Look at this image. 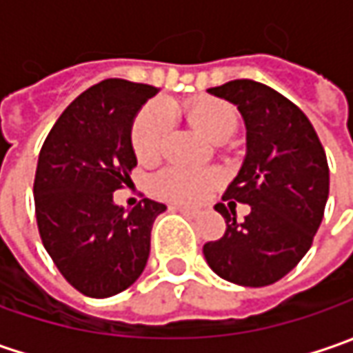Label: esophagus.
<instances>
[{"instance_id":"esophagus-1","label":"esophagus","mask_w":353,"mask_h":353,"mask_svg":"<svg viewBox=\"0 0 353 353\" xmlns=\"http://www.w3.org/2000/svg\"><path fill=\"white\" fill-rule=\"evenodd\" d=\"M172 210L183 212L184 216H190V218H196L198 216V210H194V208H186V206H172Z\"/></svg>"}]
</instances>
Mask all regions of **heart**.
Masks as SVG:
<instances>
[{"label": "heart", "instance_id": "1", "mask_svg": "<svg viewBox=\"0 0 353 353\" xmlns=\"http://www.w3.org/2000/svg\"><path fill=\"white\" fill-rule=\"evenodd\" d=\"M186 121L212 143L228 139L236 128V114L225 102L214 98H198L181 108ZM169 135V116L161 103L145 105L131 129L133 151L139 161L151 163L161 155ZM220 183V174L210 169L172 167L157 176L155 188L161 196L179 204H196Z\"/></svg>", "mask_w": 353, "mask_h": 353}]
</instances>
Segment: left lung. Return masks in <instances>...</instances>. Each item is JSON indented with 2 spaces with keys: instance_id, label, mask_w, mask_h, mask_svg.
I'll use <instances>...</instances> for the list:
<instances>
[{
  "instance_id": "1",
  "label": "left lung",
  "mask_w": 353,
  "mask_h": 353,
  "mask_svg": "<svg viewBox=\"0 0 353 353\" xmlns=\"http://www.w3.org/2000/svg\"><path fill=\"white\" fill-rule=\"evenodd\" d=\"M208 94L234 103L245 123V157L225 188V234L204 245L218 277L241 287L273 285L292 271L319 232L328 190V161L308 117L277 90L255 80H232ZM234 199V203H230ZM250 203L239 223L233 206Z\"/></svg>"
}]
</instances>
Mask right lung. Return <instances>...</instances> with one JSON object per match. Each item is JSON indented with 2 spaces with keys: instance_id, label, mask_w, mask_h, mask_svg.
<instances>
[{
  "instance_id": "obj_1",
  "label": "right lung",
  "mask_w": 353,
  "mask_h": 353,
  "mask_svg": "<svg viewBox=\"0 0 353 353\" xmlns=\"http://www.w3.org/2000/svg\"><path fill=\"white\" fill-rule=\"evenodd\" d=\"M157 88L121 78L82 92L52 125L34 172V212L50 259L74 289L108 299L137 279L151 251V230L165 204L114 202L137 165L131 128Z\"/></svg>"
}]
</instances>
